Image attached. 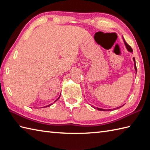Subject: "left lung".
<instances>
[{
    "label": "left lung",
    "mask_w": 150,
    "mask_h": 150,
    "mask_svg": "<svg viewBox=\"0 0 150 150\" xmlns=\"http://www.w3.org/2000/svg\"><path fill=\"white\" fill-rule=\"evenodd\" d=\"M122 39H123V41H124V45H125V46H126V47L127 50H128V52L132 53V52H133L132 48V47H130V46L128 45V44L126 43V42L125 41V40H124V37H122ZM133 62H134V68H135V72H136V73H137V67H136V64H135V59L134 57H133ZM122 106H124V105H122ZM122 106H119V107H117V108H117V109H118V108H121V107H122ZM91 106L93 107V108H95V109H97V110H99V111H111V110H111V109H103V108H95V107H94V106Z\"/></svg>",
    "instance_id": "1"
}]
</instances>
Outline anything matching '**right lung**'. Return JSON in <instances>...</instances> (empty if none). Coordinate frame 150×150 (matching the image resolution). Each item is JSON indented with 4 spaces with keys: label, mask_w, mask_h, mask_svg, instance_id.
Here are the masks:
<instances>
[{
    "label": "right lung",
    "mask_w": 150,
    "mask_h": 150,
    "mask_svg": "<svg viewBox=\"0 0 150 150\" xmlns=\"http://www.w3.org/2000/svg\"><path fill=\"white\" fill-rule=\"evenodd\" d=\"M59 98H60V97H59L58 98H57V100H56L55 102H56L57 100H58ZM52 104H49V105H47V106H46V107H49V106H52ZM44 107H45V106H44Z\"/></svg>",
    "instance_id": "obj_1"
}]
</instances>
